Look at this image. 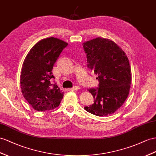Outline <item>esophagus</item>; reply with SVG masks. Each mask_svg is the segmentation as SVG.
Masks as SVG:
<instances>
[{
  "label": "esophagus",
  "instance_id": "esophagus-1",
  "mask_svg": "<svg viewBox=\"0 0 156 156\" xmlns=\"http://www.w3.org/2000/svg\"><path fill=\"white\" fill-rule=\"evenodd\" d=\"M80 86H74L73 88H71V89H70V90H80Z\"/></svg>",
  "mask_w": 156,
  "mask_h": 156
}]
</instances>
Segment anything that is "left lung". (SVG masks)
I'll use <instances>...</instances> for the list:
<instances>
[{"mask_svg":"<svg viewBox=\"0 0 156 156\" xmlns=\"http://www.w3.org/2000/svg\"><path fill=\"white\" fill-rule=\"evenodd\" d=\"M87 66L98 75L99 87L90 89L94 104L84 109L99 117L114 113L125 103L132 82L129 58L117 43L109 39L97 37L83 43Z\"/></svg>","mask_w":156,"mask_h":156,"instance_id":"8db88e82","label":"left lung"}]
</instances>
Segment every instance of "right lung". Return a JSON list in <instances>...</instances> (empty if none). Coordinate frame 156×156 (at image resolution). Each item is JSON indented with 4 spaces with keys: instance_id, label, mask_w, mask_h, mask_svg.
<instances>
[{
    "instance_id": "right-lung-1",
    "label": "right lung",
    "mask_w": 156,
    "mask_h": 156,
    "mask_svg": "<svg viewBox=\"0 0 156 156\" xmlns=\"http://www.w3.org/2000/svg\"><path fill=\"white\" fill-rule=\"evenodd\" d=\"M67 45L61 39L47 37L35 43L26 55L20 75L21 91L35 110H52L61 103L64 92L51 80L54 78V64Z\"/></svg>"
}]
</instances>
